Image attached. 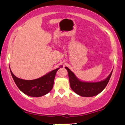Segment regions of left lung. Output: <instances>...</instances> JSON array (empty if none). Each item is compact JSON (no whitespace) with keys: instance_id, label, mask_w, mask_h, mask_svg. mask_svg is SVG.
<instances>
[{"instance_id":"left-lung-1","label":"left lung","mask_w":125,"mask_h":125,"mask_svg":"<svg viewBox=\"0 0 125 125\" xmlns=\"http://www.w3.org/2000/svg\"><path fill=\"white\" fill-rule=\"evenodd\" d=\"M65 69L68 72L71 89L76 94L83 97H92L99 94L106 86L113 71L112 70L109 75L102 81L90 82L79 79L67 67H65Z\"/></svg>"}]
</instances>
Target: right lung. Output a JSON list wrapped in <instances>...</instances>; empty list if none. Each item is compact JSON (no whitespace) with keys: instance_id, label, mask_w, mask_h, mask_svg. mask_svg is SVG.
<instances>
[{"instance_id":"1","label":"right lung","mask_w":125,"mask_h":125,"mask_svg":"<svg viewBox=\"0 0 125 125\" xmlns=\"http://www.w3.org/2000/svg\"><path fill=\"white\" fill-rule=\"evenodd\" d=\"M59 67L53 70L39 78L33 80H25L18 78L12 73L10 68L11 74L18 88L26 95L31 97H41L48 94L53 86L54 79L56 72Z\"/></svg>"}]
</instances>
